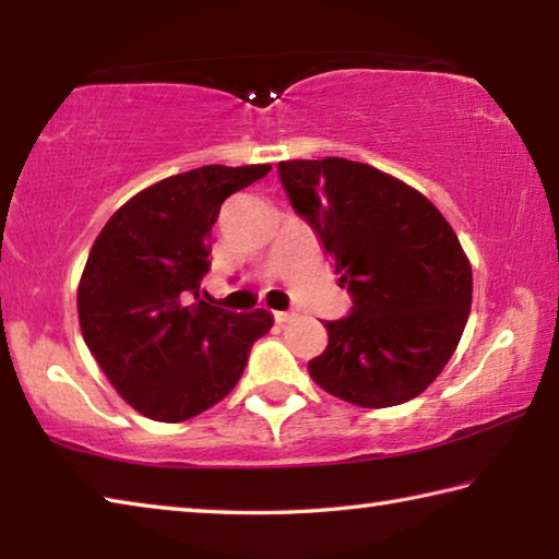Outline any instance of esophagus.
Returning a JSON list of instances; mask_svg holds the SVG:
<instances>
[{"instance_id":"obj_1","label":"esophagus","mask_w":559,"mask_h":559,"mask_svg":"<svg viewBox=\"0 0 559 559\" xmlns=\"http://www.w3.org/2000/svg\"><path fill=\"white\" fill-rule=\"evenodd\" d=\"M290 318H293V313H283V310H276V313H273V320H276L278 325H281V323H288Z\"/></svg>"}]
</instances>
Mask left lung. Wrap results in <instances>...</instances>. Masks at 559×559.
Listing matches in <instances>:
<instances>
[{"instance_id":"8db88e82","label":"left lung","mask_w":559,"mask_h":559,"mask_svg":"<svg viewBox=\"0 0 559 559\" xmlns=\"http://www.w3.org/2000/svg\"><path fill=\"white\" fill-rule=\"evenodd\" d=\"M278 177L353 296L349 316L325 323L310 377L365 409L419 396L471 313L473 273L456 231L414 187L353 159H286Z\"/></svg>"}]
</instances>
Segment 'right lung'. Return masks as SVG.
Wrapping results in <instances>:
<instances>
[{
    "mask_svg": "<svg viewBox=\"0 0 559 559\" xmlns=\"http://www.w3.org/2000/svg\"><path fill=\"white\" fill-rule=\"evenodd\" d=\"M271 165H206L159 179L103 226L79 283V323L100 370L132 409L187 421L222 402L273 318L200 300L224 200Z\"/></svg>",
    "mask_w": 559,
    "mask_h": 559,
    "instance_id": "right-lung-1",
    "label": "right lung"
}]
</instances>
